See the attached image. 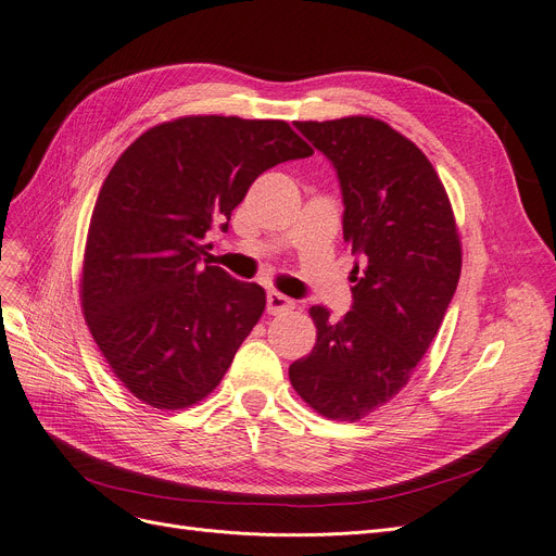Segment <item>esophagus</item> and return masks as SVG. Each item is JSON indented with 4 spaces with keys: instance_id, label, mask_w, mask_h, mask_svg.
I'll use <instances>...</instances> for the list:
<instances>
[{
    "instance_id": "esophagus-1",
    "label": "esophagus",
    "mask_w": 556,
    "mask_h": 556,
    "mask_svg": "<svg viewBox=\"0 0 556 556\" xmlns=\"http://www.w3.org/2000/svg\"><path fill=\"white\" fill-rule=\"evenodd\" d=\"M294 307V301L287 299L280 292H269L266 294V313L269 315H282V313H290Z\"/></svg>"
}]
</instances>
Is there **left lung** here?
I'll return each instance as SVG.
<instances>
[{"mask_svg":"<svg viewBox=\"0 0 556 556\" xmlns=\"http://www.w3.org/2000/svg\"><path fill=\"white\" fill-rule=\"evenodd\" d=\"M338 170L353 305L330 319L309 307L317 342L290 365L303 402L358 421L410 381L445 319L460 278V237L450 195L427 154L369 116L294 123Z\"/></svg>","mask_w":556,"mask_h":556,"instance_id":"1","label":"left lung"}]
</instances>
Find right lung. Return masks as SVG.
<instances>
[{
  "mask_svg": "<svg viewBox=\"0 0 556 556\" xmlns=\"http://www.w3.org/2000/svg\"><path fill=\"white\" fill-rule=\"evenodd\" d=\"M313 154L285 121L185 116L154 125L109 170L88 226L81 309L116 379L160 410L220 383L266 296L205 241L276 164Z\"/></svg>",
  "mask_w": 556,
  "mask_h": 556,
  "instance_id": "1",
  "label": "right lung"
}]
</instances>
